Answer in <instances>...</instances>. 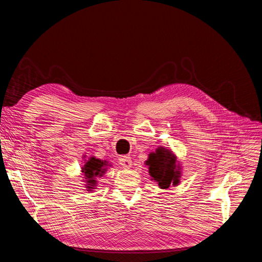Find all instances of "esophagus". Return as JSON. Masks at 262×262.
I'll list each match as a JSON object with an SVG mask.
<instances>
[{"label":"esophagus","mask_w":262,"mask_h":262,"mask_svg":"<svg viewBox=\"0 0 262 262\" xmlns=\"http://www.w3.org/2000/svg\"><path fill=\"white\" fill-rule=\"evenodd\" d=\"M119 162H120V165L122 166L123 168H130L132 166V161H131L130 156L122 155V156L119 157Z\"/></svg>","instance_id":"esophagus-1"}]
</instances>
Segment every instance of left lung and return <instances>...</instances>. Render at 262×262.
<instances>
[{"instance_id":"obj_1","label":"left lung","mask_w":262,"mask_h":262,"mask_svg":"<svg viewBox=\"0 0 262 262\" xmlns=\"http://www.w3.org/2000/svg\"><path fill=\"white\" fill-rule=\"evenodd\" d=\"M144 164L148 167V173L161 189H168L180 184L182 165L176 154L168 147L158 146L150 152Z\"/></svg>"}]
</instances>
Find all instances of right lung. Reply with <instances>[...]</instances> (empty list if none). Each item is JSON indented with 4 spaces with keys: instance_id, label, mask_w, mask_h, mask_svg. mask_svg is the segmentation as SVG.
I'll return each mask as SVG.
<instances>
[{
    "instance_id": "obj_1",
    "label": "right lung",
    "mask_w": 262,
    "mask_h": 262,
    "mask_svg": "<svg viewBox=\"0 0 262 262\" xmlns=\"http://www.w3.org/2000/svg\"><path fill=\"white\" fill-rule=\"evenodd\" d=\"M83 160L84 165L81 169L82 181L87 191H94L97 187V178L104 176L108 168L113 165L107 160H100L93 155L89 158H86V155H83Z\"/></svg>"
}]
</instances>
